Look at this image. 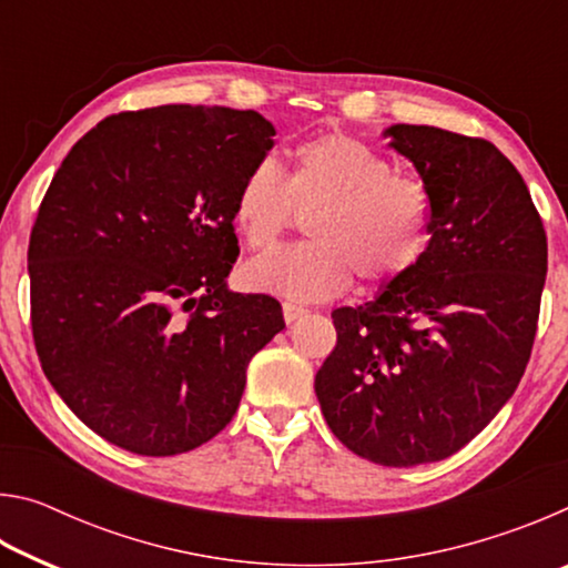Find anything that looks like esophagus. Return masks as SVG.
I'll return each instance as SVG.
<instances>
[{
    "label": "esophagus",
    "instance_id": "1",
    "mask_svg": "<svg viewBox=\"0 0 568 568\" xmlns=\"http://www.w3.org/2000/svg\"><path fill=\"white\" fill-rule=\"evenodd\" d=\"M305 313H307V307H303V305L291 303V301L283 303V318H285V323H295L297 318H303Z\"/></svg>",
    "mask_w": 568,
    "mask_h": 568
}]
</instances>
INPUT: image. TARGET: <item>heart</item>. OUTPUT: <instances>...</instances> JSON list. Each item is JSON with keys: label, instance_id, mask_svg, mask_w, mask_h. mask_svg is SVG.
I'll return each instance as SVG.
<instances>
[{"label": "heart", "instance_id": "obj_1", "mask_svg": "<svg viewBox=\"0 0 568 568\" xmlns=\"http://www.w3.org/2000/svg\"><path fill=\"white\" fill-rule=\"evenodd\" d=\"M381 152L333 132L293 150L287 172L275 160L255 162L233 197L235 233L250 250H267L313 210V240L273 250L245 267L250 287L293 301H325L358 275L368 285L400 281L430 243V195L423 182L390 172Z\"/></svg>", "mask_w": 568, "mask_h": 568}]
</instances>
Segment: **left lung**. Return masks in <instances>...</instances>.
Segmentation results:
<instances>
[{"mask_svg":"<svg viewBox=\"0 0 568 568\" xmlns=\"http://www.w3.org/2000/svg\"><path fill=\"white\" fill-rule=\"evenodd\" d=\"M434 220L423 261L373 301L333 311L315 376L335 438L373 464L454 456L514 396L546 283V233L518 170L488 140L390 124Z\"/></svg>","mask_w":568,"mask_h":568,"instance_id":"left-lung-1","label":"left lung"}]
</instances>
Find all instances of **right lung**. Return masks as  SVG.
Returning a JSON list of instances; mask_svg holds the SVG:
<instances>
[{
  "instance_id": "right-lung-1",
  "label": "right lung",
  "mask_w": 568,
  "mask_h": 568,
  "mask_svg": "<svg viewBox=\"0 0 568 568\" xmlns=\"http://www.w3.org/2000/svg\"><path fill=\"white\" fill-rule=\"evenodd\" d=\"M255 110L120 112L62 160L30 237L42 371L84 426L140 456L217 436L253 355L285 328L271 295L227 291L233 197L273 148Z\"/></svg>"
}]
</instances>
